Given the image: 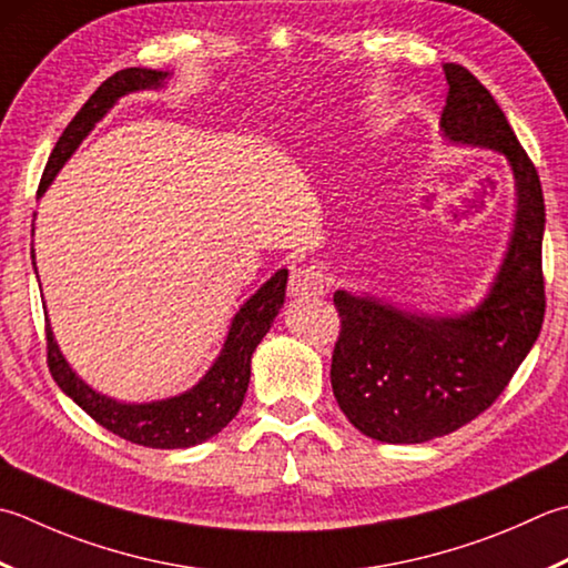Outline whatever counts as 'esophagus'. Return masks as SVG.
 Returning a JSON list of instances; mask_svg holds the SVG:
<instances>
[{"label":"esophagus","mask_w":568,"mask_h":568,"mask_svg":"<svg viewBox=\"0 0 568 568\" xmlns=\"http://www.w3.org/2000/svg\"><path fill=\"white\" fill-rule=\"evenodd\" d=\"M287 291H291L293 297H317L325 293V281H322V273L315 265H310V268H293Z\"/></svg>","instance_id":"obj_1"}]
</instances>
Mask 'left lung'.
<instances>
[{"instance_id": "8db88e82", "label": "left lung", "mask_w": 568, "mask_h": 568, "mask_svg": "<svg viewBox=\"0 0 568 568\" xmlns=\"http://www.w3.org/2000/svg\"><path fill=\"white\" fill-rule=\"evenodd\" d=\"M443 71L440 135L505 154L515 176V224L490 291L468 313H408L369 293H335L342 332L332 392L349 424L382 443H426L470 424L505 392L544 322L539 174L490 91L458 63Z\"/></svg>"}]
</instances>
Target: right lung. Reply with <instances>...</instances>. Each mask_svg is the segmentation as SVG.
<instances>
[{
  "mask_svg": "<svg viewBox=\"0 0 568 568\" xmlns=\"http://www.w3.org/2000/svg\"><path fill=\"white\" fill-rule=\"evenodd\" d=\"M170 71L152 69H125L108 78L98 91L88 98V103L78 110L75 118L63 130V135L55 142L51 158L43 170L39 196L47 192L53 176L61 172V166L71 160L88 132L95 128V122L108 115L122 95L138 91H158L164 88ZM33 273H37V255H33ZM287 271H277L271 281H265L255 291L241 310L231 320L229 335L219 357L209 366V372L186 392L176 396L158 398V402L125 404L118 398L95 392L81 376L73 372V366L65 362L59 342L53 337V329L47 320V349H49V369L53 382L61 386L65 396L81 406L95 424L108 428L115 436L130 443H138L144 448H192L214 438L221 428H226L233 416L239 414L251 382V357L261 339L268 335L275 315L281 313L285 303Z\"/></svg>",
  "mask_w": 568,
  "mask_h": 568,
  "instance_id": "add662e5",
  "label": "right lung"
}]
</instances>
